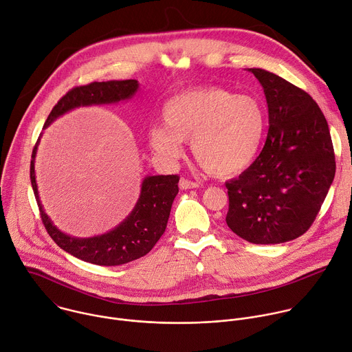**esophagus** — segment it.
Returning <instances> with one entry per match:
<instances>
[{"label": "esophagus", "instance_id": "esophagus-1", "mask_svg": "<svg viewBox=\"0 0 352 352\" xmlns=\"http://www.w3.org/2000/svg\"><path fill=\"white\" fill-rule=\"evenodd\" d=\"M179 187L182 188V190H190V188H197L198 187V183H195V182H191V180H188V179H180V182H179Z\"/></svg>", "mask_w": 352, "mask_h": 352}]
</instances>
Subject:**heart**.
I'll list each match as a JSON object with an SVG mask.
<instances>
[{
	"label": "heart",
	"mask_w": 352,
	"mask_h": 352,
	"mask_svg": "<svg viewBox=\"0 0 352 352\" xmlns=\"http://www.w3.org/2000/svg\"><path fill=\"white\" fill-rule=\"evenodd\" d=\"M164 124L150 129L153 150L168 161L183 154L191 140L195 161L209 173L237 175L252 165L266 131L267 115L254 94L210 86L180 93L162 109Z\"/></svg>",
	"instance_id": "heart-1"
}]
</instances>
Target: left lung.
<instances>
[{
  "label": "left lung",
  "mask_w": 352,
  "mask_h": 352,
  "mask_svg": "<svg viewBox=\"0 0 352 352\" xmlns=\"http://www.w3.org/2000/svg\"><path fill=\"white\" fill-rule=\"evenodd\" d=\"M248 72L266 97L269 131L259 157L226 183V223L252 244H280L314 223L336 173L326 118L314 98L265 69Z\"/></svg>",
  "instance_id": "1"
}]
</instances>
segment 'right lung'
I'll list each match as a JSON object with an SVG mask.
<instances>
[{
    "label": "right lung",
    "instance_id": "1",
    "mask_svg": "<svg viewBox=\"0 0 352 352\" xmlns=\"http://www.w3.org/2000/svg\"><path fill=\"white\" fill-rule=\"evenodd\" d=\"M137 89L138 82L131 79L94 82L87 86L75 87L67 91L52 108L44 123V129L48 127L56 118L75 108L115 104L129 100L135 94ZM40 137L32 154L30 180L40 208L41 221L58 247L82 261L101 266L123 265L148 254L166 229L173 199L179 192V176L158 175L144 177L142 183V191H140V197L133 210L115 229L101 236L89 239L72 237L60 232L52 223V221L44 212V208L38 197L34 161Z\"/></svg>",
    "mask_w": 352,
    "mask_h": 352
}]
</instances>
